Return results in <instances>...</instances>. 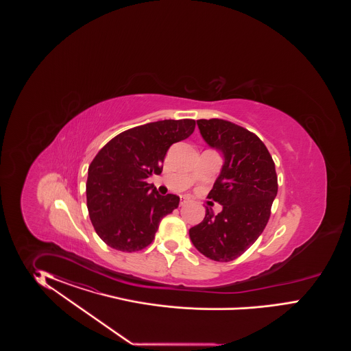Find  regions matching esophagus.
<instances>
[{
    "label": "esophagus",
    "mask_w": 351,
    "mask_h": 351,
    "mask_svg": "<svg viewBox=\"0 0 351 351\" xmlns=\"http://www.w3.org/2000/svg\"><path fill=\"white\" fill-rule=\"evenodd\" d=\"M189 202V198H186V197H181V202L180 204L182 206V204H185V203Z\"/></svg>",
    "instance_id": "34e87169"
}]
</instances>
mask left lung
I'll use <instances>...</instances> for the list:
<instances>
[{
  "label": "left lung",
  "instance_id": "obj_1",
  "mask_svg": "<svg viewBox=\"0 0 351 351\" xmlns=\"http://www.w3.org/2000/svg\"><path fill=\"white\" fill-rule=\"evenodd\" d=\"M210 148L223 156L221 171L208 198L223 206L206 208L202 223L189 229L193 245L213 261L239 257L261 235L276 197V166L264 143L248 130L223 119H198Z\"/></svg>",
  "mask_w": 351,
  "mask_h": 351
}]
</instances>
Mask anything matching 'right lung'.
Segmentation results:
<instances>
[{
  "instance_id": "1",
  "label": "right lung",
  "mask_w": 351,
  "mask_h": 351,
  "mask_svg": "<svg viewBox=\"0 0 351 351\" xmlns=\"http://www.w3.org/2000/svg\"><path fill=\"white\" fill-rule=\"evenodd\" d=\"M194 128V119L150 122L123 131L96 154L86 182L87 210L109 247L123 252L145 248L160 220L178 208V195H160L147 179L160 175L169 148L189 138Z\"/></svg>"
}]
</instances>
